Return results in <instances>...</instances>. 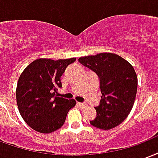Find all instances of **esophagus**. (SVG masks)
<instances>
[{"mask_svg": "<svg viewBox=\"0 0 158 158\" xmlns=\"http://www.w3.org/2000/svg\"><path fill=\"white\" fill-rule=\"evenodd\" d=\"M77 104H78V106H79V107H85V106H87V104L85 102H78Z\"/></svg>", "mask_w": 158, "mask_h": 158, "instance_id": "obj_1", "label": "esophagus"}]
</instances>
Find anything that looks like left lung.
Listing matches in <instances>:
<instances>
[{
    "label": "left lung",
    "mask_w": 158,
    "mask_h": 158,
    "mask_svg": "<svg viewBox=\"0 0 158 158\" xmlns=\"http://www.w3.org/2000/svg\"><path fill=\"white\" fill-rule=\"evenodd\" d=\"M82 65L92 70L100 79V105L96 118L89 121L98 129H111L123 123L132 109L138 79L133 66L120 56L104 52L79 57Z\"/></svg>",
    "instance_id": "obj_1"
}]
</instances>
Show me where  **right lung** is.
Listing matches in <instances>:
<instances>
[{
    "mask_svg": "<svg viewBox=\"0 0 158 158\" xmlns=\"http://www.w3.org/2000/svg\"><path fill=\"white\" fill-rule=\"evenodd\" d=\"M75 60L36 59L21 73L16 90L17 104L23 120L34 130L43 134L57 130L75 106V100L56 95L62 87V73Z\"/></svg>",
    "mask_w": 158,
    "mask_h": 158,
    "instance_id": "add662e5",
    "label": "right lung"
}]
</instances>
